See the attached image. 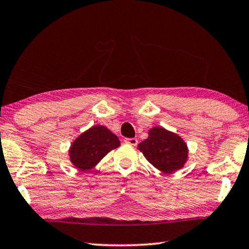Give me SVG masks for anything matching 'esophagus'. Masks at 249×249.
<instances>
[{
    "instance_id": "1",
    "label": "esophagus",
    "mask_w": 249,
    "mask_h": 249,
    "mask_svg": "<svg viewBox=\"0 0 249 249\" xmlns=\"http://www.w3.org/2000/svg\"><path fill=\"white\" fill-rule=\"evenodd\" d=\"M125 142L126 144H129L132 146H136L138 141L136 140V138H125Z\"/></svg>"
}]
</instances>
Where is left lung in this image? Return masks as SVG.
<instances>
[{"instance_id":"8db88e82","label":"left lung","mask_w":249,"mask_h":249,"mask_svg":"<svg viewBox=\"0 0 249 249\" xmlns=\"http://www.w3.org/2000/svg\"><path fill=\"white\" fill-rule=\"evenodd\" d=\"M138 149L151 165L166 174L182 168L188 158V147L182 138L162 127L151 128Z\"/></svg>"}]
</instances>
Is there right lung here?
Returning a JSON list of instances; mask_svg holds the SVG:
<instances>
[{"mask_svg":"<svg viewBox=\"0 0 249 249\" xmlns=\"http://www.w3.org/2000/svg\"><path fill=\"white\" fill-rule=\"evenodd\" d=\"M120 141L115 134L104 126L96 125L82 133L70 147L71 162L80 170L93 168L108 151L119 147Z\"/></svg>","mask_w":249,"mask_h":249,"instance_id":"add662e5","label":"right lung"}]
</instances>
